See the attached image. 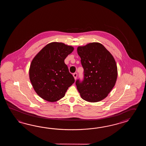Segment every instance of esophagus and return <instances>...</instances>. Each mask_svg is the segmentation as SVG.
Listing matches in <instances>:
<instances>
[{
	"instance_id": "obj_1",
	"label": "esophagus",
	"mask_w": 146,
	"mask_h": 146,
	"mask_svg": "<svg viewBox=\"0 0 146 146\" xmlns=\"http://www.w3.org/2000/svg\"><path fill=\"white\" fill-rule=\"evenodd\" d=\"M78 74L77 72H75L74 73V74H73V76H74V79L76 80V79H77V77Z\"/></svg>"
}]
</instances>
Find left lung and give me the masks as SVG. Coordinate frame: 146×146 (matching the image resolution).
<instances>
[{
	"mask_svg": "<svg viewBox=\"0 0 146 146\" xmlns=\"http://www.w3.org/2000/svg\"><path fill=\"white\" fill-rule=\"evenodd\" d=\"M84 68V78L76 81L82 99L90 102L101 101L108 96L115 86L117 69L115 59L106 47L99 43L78 47Z\"/></svg>",
	"mask_w": 146,
	"mask_h": 146,
	"instance_id": "8db88e82",
	"label": "left lung"
}]
</instances>
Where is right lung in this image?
<instances>
[{
	"label": "right lung",
	"instance_id": "1",
	"mask_svg": "<svg viewBox=\"0 0 146 146\" xmlns=\"http://www.w3.org/2000/svg\"><path fill=\"white\" fill-rule=\"evenodd\" d=\"M74 48L53 42L46 45L31 62L29 77L37 94L45 100L55 102L65 95L74 82L64 60Z\"/></svg>",
	"mask_w": 146,
	"mask_h": 146
}]
</instances>
